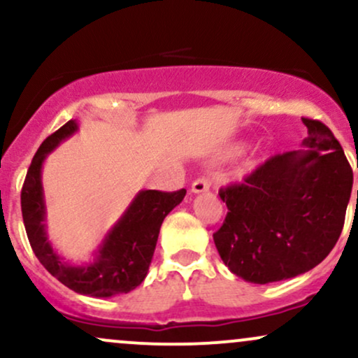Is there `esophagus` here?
Returning a JSON list of instances; mask_svg holds the SVG:
<instances>
[{
    "instance_id": "1",
    "label": "esophagus",
    "mask_w": 358,
    "mask_h": 358,
    "mask_svg": "<svg viewBox=\"0 0 358 358\" xmlns=\"http://www.w3.org/2000/svg\"><path fill=\"white\" fill-rule=\"evenodd\" d=\"M208 188H210V180L205 178V176H202V178L195 180V182L192 183V193H205L208 192Z\"/></svg>"
}]
</instances>
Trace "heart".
I'll return each instance as SVG.
<instances>
[{
	"mask_svg": "<svg viewBox=\"0 0 358 358\" xmlns=\"http://www.w3.org/2000/svg\"><path fill=\"white\" fill-rule=\"evenodd\" d=\"M236 151H237V153H239V151H242V148H237V150H236Z\"/></svg>",
	"mask_w": 358,
	"mask_h": 358,
	"instance_id": "1",
	"label": "heart"
}]
</instances>
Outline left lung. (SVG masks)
<instances>
[{
  "label": "left lung",
  "mask_w": 358,
  "mask_h": 358,
  "mask_svg": "<svg viewBox=\"0 0 358 358\" xmlns=\"http://www.w3.org/2000/svg\"><path fill=\"white\" fill-rule=\"evenodd\" d=\"M301 121L303 150L273 156L244 183L219 192L229 212L213 234L215 248L231 273L254 285L308 273L342 234L352 168L323 122Z\"/></svg>",
  "instance_id": "1"
}]
</instances>
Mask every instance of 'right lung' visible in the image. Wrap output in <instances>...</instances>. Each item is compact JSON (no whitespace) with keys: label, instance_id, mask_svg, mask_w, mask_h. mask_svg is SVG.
<instances>
[{"label":"right lung","instance_id":"right-lung-1","mask_svg":"<svg viewBox=\"0 0 358 358\" xmlns=\"http://www.w3.org/2000/svg\"><path fill=\"white\" fill-rule=\"evenodd\" d=\"M77 131L79 122L71 119L45 139L31 159L22 188V213L28 241L43 268L76 293L92 298L129 293L145 281L159 227L168 213L182 203L187 190L182 188L173 193L139 190L101 241L99 248L94 250L92 259L82 264L67 262L48 241L42 168L47 156Z\"/></svg>","mask_w":358,"mask_h":358}]
</instances>
